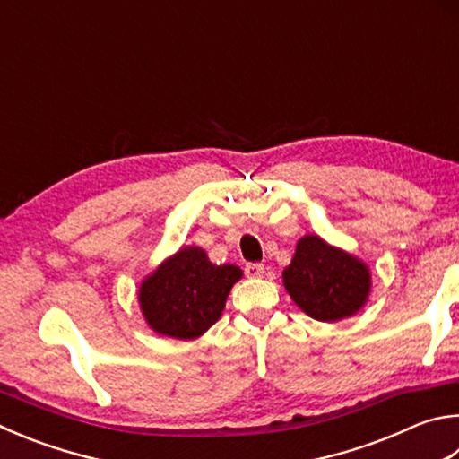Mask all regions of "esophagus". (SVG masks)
I'll return each mask as SVG.
<instances>
[{
  "instance_id": "1",
  "label": "esophagus",
  "mask_w": 459,
  "mask_h": 459,
  "mask_svg": "<svg viewBox=\"0 0 459 459\" xmlns=\"http://www.w3.org/2000/svg\"><path fill=\"white\" fill-rule=\"evenodd\" d=\"M245 273H247V277H251V279L263 277L264 264H261V263H248V264L245 266Z\"/></svg>"
}]
</instances>
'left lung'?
Returning <instances> with one entry per match:
<instances>
[{
  "mask_svg": "<svg viewBox=\"0 0 459 459\" xmlns=\"http://www.w3.org/2000/svg\"><path fill=\"white\" fill-rule=\"evenodd\" d=\"M282 281L290 299L313 319L325 323L355 315L368 303L371 289L368 264L316 235L299 240Z\"/></svg>",
  "mask_w": 459,
  "mask_h": 459,
  "instance_id": "obj_1",
  "label": "left lung"
}]
</instances>
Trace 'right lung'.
Returning a JSON list of instances; mask_svg holds the SVG:
<instances>
[{"mask_svg":"<svg viewBox=\"0 0 459 459\" xmlns=\"http://www.w3.org/2000/svg\"><path fill=\"white\" fill-rule=\"evenodd\" d=\"M240 277L238 266L212 264L203 248L185 247L143 281L140 309L160 335L196 339L219 321Z\"/></svg>","mask_w":459,"mask_h":459,"instance_id":"right-lung-1","label":"right lung"}]
</instances>
